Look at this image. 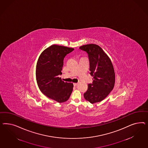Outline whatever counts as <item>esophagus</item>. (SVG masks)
<instances>
[{"mask_svg":"<svg viewBox=\"0 0 148 148\" xmlns=\"http://www.w3.org/2000/svg\"><path fill=\"white\" fill-rule=\"evenodd\" d=\"M73 84H74V86H76L78 85V84H77V83H74Z\"/></svg>","mask_w":148,"mask_h":148,"instance_id":"obj_1","label":"esophagus"}]
</instances>
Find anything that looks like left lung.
Instances as JSON below:
<instances>
[{"instance_id":"obj_1","label":"left lung","mask_w":148,"mask_h":148,"mask_svg":"<svg viewBox=\"0 0 148 148\" xmlns=\"http://www.w3.org/2000/svg\"><path fill=\"white\" fill-rule=\"evenodd\" d=\"M88 55L92 84L84 94L86 100L91 103L103 100L113 90L115 83V73L112 62L103 50L94 44L84 45L80 47Z\"/></svg>"}]
</instances>
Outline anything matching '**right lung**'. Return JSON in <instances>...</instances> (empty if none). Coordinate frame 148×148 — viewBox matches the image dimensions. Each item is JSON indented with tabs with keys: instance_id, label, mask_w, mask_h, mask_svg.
<instances>
[{
	"instance_id": "obj_1",
	"label": "right lung",
	"mask_w": 148,
	"mask_h": 148,
	"mask_svg": "<svg viewBox=\"0 0 148 148\" xmlns=\"http://www.w3.org/2000/svg\"><path fill=\"white\" fill-rule=\"evenodd\" d=\"M73 48L53 45L43 51L38 59L36 68L37 85L41 92L49 98L61 103L69 98L73 88V83L62 80L63 59Z\"/></svg>"
}]
</instances>
